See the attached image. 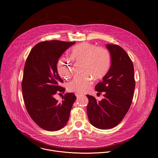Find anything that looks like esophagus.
I'll return each instance as SVG.
<instances>
[{
  "label": "esophagus",
  "instance_id": "1",
  "mask_svg": "<svg viewBox=\"0 0 158 158\" xmlns=\"http://www.w3.org/2000/svg\"><path fill=\"white\" fill-rule=\"evenodd\" d=\"M75 94H76V96L77 98H79V97L82 96L84 95V94H80V93H76Z\"/></svg>",
  "mask_w": 158,
  "mask_h": 158
}]
</instances>
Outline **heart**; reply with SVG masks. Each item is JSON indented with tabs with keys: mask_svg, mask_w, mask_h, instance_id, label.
<instances>
[{
	"mask_svg": "<svg viewBox=\"0 0 158 158\" xmlns=\"http://www.w3.org/2000/svg\"><path fill=\"white\" fill-rule=\"evenodd\" d=\"M71 60L83 62L82 72L85 74L76 76L67 85L68 90L77 93H84L93 83L91 75L95 79L102 77L108 71L111 56L105 48L96 47V45L82 42L74 46L69 54ZM59 75L68 78L72 73V63L69 59L61 58L57 64Z\"/></svg>",
	"mask_w": 158,
	"mask_h": 158,
	"instance_id": "obj_1",
	"label": "heart"
}]
</instances>
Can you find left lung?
<instances>
[{"label": "left lung", "instance_id": "8db88e82", "mask_svg": "<svg viewBox=\"0 0 158 158\" xmlns=\"http://www.w3.org/2000/svg\"><path fill=\"white\" fill-rule=\"evenodd\" d=\"M106 46L110 54V66L102 81L95 86L99 93L104 92V98L98 101L86 95L89 122L100 129L112 128L121 122L129 109L135 89L134 66L126 52L118 45Z\"/></svg>", "mask_w": 158, "mask_h": 158}]
</instances>
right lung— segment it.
Instances as JSON below:
<instances>
[{
	"instance_id": "1",
	"label": "right lung",
	"mask_w": 158,
	"mask_h": 158,
	"mask_svg": "<svg viewBox=\"0 0 158 158\" xmlns=\"http://www.w3.org/2000/svg\"><path fill=\"white\" fill-rule=\"evenodd\" d=\"M76 42L50 40L42 42L32 49L26 60L22 91L27 110L41 128L55 131L63 128L69 120L76 99L73 93H66L59 103L56 94L65 91L59 85L57 64L59 57Z\"/></svg>"
}]
</instances>
